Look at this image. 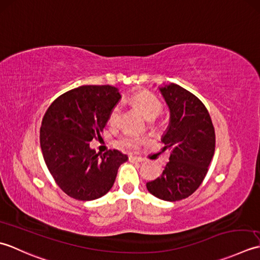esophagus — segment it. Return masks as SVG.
Returning a JSON list of instances; mask_svg holds the SVG:
<instances>
[{
	"label": "esophagus",
	"instance_id": "34e87169",
	"mask_svg": "<svg viewBox=\"0 0 260 260\" xmlns=\"http://www.w3.org/2000/svg\"><path fill=\"white\" fill-rule=\"evenodd\" d=\"M129 160L131 162H142V159L140 157H134V156H130L129 157Z\"/></svg>",
	"mask_w": 260,
	"mask_h": 260
}]
</instances>
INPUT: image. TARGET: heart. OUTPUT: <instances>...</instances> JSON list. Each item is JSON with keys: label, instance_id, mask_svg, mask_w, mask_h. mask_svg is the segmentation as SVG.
Masks as SVG:
<instances>
[{"label": "heart", "instance_id": "obj_1", "mask_svg": "<svg viewBox=\"0 0 260 260\" xmlns=\"http://www.w3.org/2000/svg\"><path fill=\"white\" fill-rule=\"evenodd\" d=\"M131 102L136 108L139 109L141 112L146 115L147 119L149 120L157 118V116L162 112L164 109V104L161 101L158 99L155 94L148 91H140L135 93L131 96ZM121 112H122L121 105L115 104L112 110H111L108 119V122L111 126H116L120 123ZM147 141V137L125 132V134L121 135L118 139H116L115 145L124 150H136Z\"/></svg>", "mask_w": 260, "mask_h": 260}]
</instances>
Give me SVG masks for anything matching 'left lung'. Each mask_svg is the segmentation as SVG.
<instances>
[{"label": "left lung", "mask_w": 260, "mask_h": 260, "mask_svg": "<svg viewBox=\"0 0 260 260\" xmlns=\"http://www.w3.org/2000/svg\"><path fill=\"white\" fill-rule=\"evenodd\" d=\"M171 112L161 141L171 151L161 175L147 183L160 200L175 202L192 195L202 184L215 149V132L205 105L177 84L159 87Z\"/></svg>", "instance_id": "8db88e82"}]
</instances>
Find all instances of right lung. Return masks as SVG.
Instances as JSON below:
<instances>
[{
  "mask_svg": "<svg viewBox=\"0 0 260 260\" xmlns=\"http://www.w3.org/2000/svg\"><path fill=\"white\" fill-rule=\"evenodd\" d=\"M120 99L114 86L84 85L61 94L46 111L40 128L42 156L68 197L79 201L103 197L113 186L121 164L128 160L119 150L101 155L89 148Z\"/></svg>",
  "mask_w": 260,
  "mask_h": 260,
  "instance_id": "right-lung-1",
  "label": "right lung"
}]
</instances>
